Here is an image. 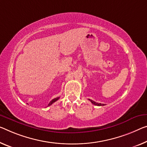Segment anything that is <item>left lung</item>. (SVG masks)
<instances>
[{
	"instance_id": "obj_1",
	"label": "left lung",
	"mask_w": 147,
	"mask_h": 147,
	"mask_svg": "<svg viewBox=\"0 0 147 147\" xmlns=\"http://www.w3.org/2000/svg\"><path fill=\"white\" fill-rule=\"evenodd\" d=\"M89 100L91 101L92 104H93V105H96V106H105V104H101V103H98V102H94V101L91 100V99H89Z\"/></svg>"
}]
</instances>
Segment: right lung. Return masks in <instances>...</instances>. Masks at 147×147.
Returning a JSON list of instances; mask_svg holds the SVG:
<instances>
[{"label":"right lung","instance_id":"add662e5","mask_svg":"<svg viewBox=\"0 0 147 147\" xmlns=\"http://www.w3.org/2000/svg\"><path fill=\"white\" fill-rule=\"evenodd\" d=\"M59 98L60 97H56V98H54V99H53V100H52L50 102H49V105L48 106H51L52 104H53L54 102H56V100H58V99H59Z\"/></svg>","mask_w":147,"mask_h":147}]
</instances>
